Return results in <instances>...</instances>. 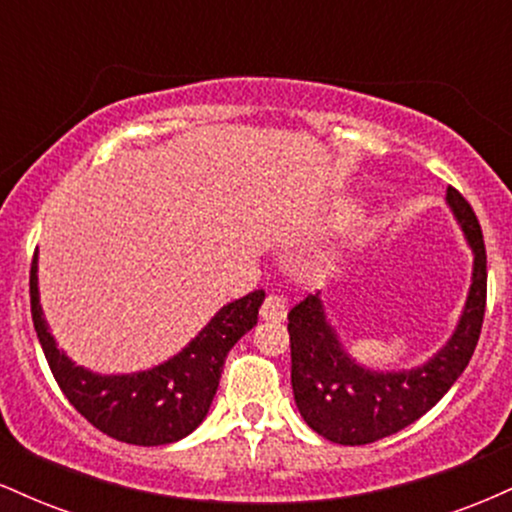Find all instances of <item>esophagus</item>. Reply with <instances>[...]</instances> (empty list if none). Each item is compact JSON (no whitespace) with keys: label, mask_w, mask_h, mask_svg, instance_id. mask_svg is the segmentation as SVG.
Wrapping results in <instances>:
<instances>
[{"label":"esophagus","mask_w":512,"mask_h":512,"mask_svg":"<svg viewBox=\"0 0 512 512\" xmlns=\"http://www.w3.org/2000/svg\"><path fill=\"white\" fill-rule=\"evenodd\" d=\"M260 317L262 320H267V322H281L286 317V303H284V298L281 296H267L264 298V303H262V308H260Z\"/></svg>","instance_id":"obj_1"}]
</instances>
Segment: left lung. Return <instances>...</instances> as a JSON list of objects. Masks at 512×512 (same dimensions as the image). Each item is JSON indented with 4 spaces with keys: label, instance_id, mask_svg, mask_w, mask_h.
Returning a JSON list of instances; mask_svg holds the SVG:
<instances>
[{
    "label": "left lung",
    "instance_id": "1",
    "mask_svg": "<svg viewBox=\"0 0 512 512\" xmlns=\"http://www.w3.org/2000/svg\"><path fill=\"white\" fill-rule=\"evenodd\" d=\"M445 202L474 255L472 286L452 337L424 366L370 370L346 354L320 293L289 313L291 385L303 421L339 445H366L402 431L436 407L477 349L486 310V248L477 214L455 187Z\"/></svg>",
    "mask_w": 512,
    "mask_h": 512
}]
</instances>
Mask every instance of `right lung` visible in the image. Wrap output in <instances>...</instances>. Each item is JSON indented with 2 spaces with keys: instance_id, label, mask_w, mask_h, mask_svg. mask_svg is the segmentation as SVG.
Returning <instances> with one entry per match:
<instances>
[{
  "instance_id": "1",
  "label": "right lung",
  "mask_w": 512,
  "mask_h": 512,
  "mask_svg": "<svg viewBox=\"0 0 512 512\" xmlns=\"http://www.w3.org/2000/svg\"><path fill=\"white\" fill-rule=\"evenodd\" d=\"M262 301L264 291H252L223 305L180 354L154 368L125 375H101L76 366L72 358L57 349L40 308L38 252L31 264L33 327L64 397L98 431L144 448L175 443L202 424L209 414L211 399L219 390L228 351L257 325Z\"/></svg>"
}]
</instances>
